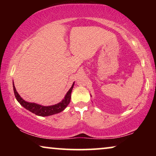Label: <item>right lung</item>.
Listing matches in <instances>:
<instances>
[{"instance_id": "add662e5", "label": "right lung", "mask_w": 156, "mask_h": 156, "mask_svg": "<svg viewBox=\"0 0 156 156\" xmlns=\"http://www.w3.org/2000/svg\"><path fill=\"white\" fill-rule=\"evenodd\" d=\"M74 84H72V86L71 88H70L69 90L67 91L65 99H64L62 101L59 102L58 104L50 106H43L35 103H29V102L25 101V100H23L22 98L20 97V96L18 94V93L17 92L16 87L14 86V84L13 90L15 97H16L17 101H18L19 103L20 104V105H22L23 107L30 111V112H31L32 113H33V114L37 115V116H48L55 114H58V113L62 112V111L67 107L68 104H69L70 99H71V93L72 89H73Z\"/></svg>"}]
</instances>
